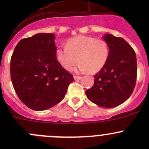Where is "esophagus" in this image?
<instances>
[{
    "instance_id": "1",
    "label": "esophagus",
    "mask_w": 149,
    "mask_h": 149,
    "mask_svg": "<svg viewBox=\"0 0 149 149\" xmlns=\"http://www.w3.org/2000/svg\"><path fill=\"white\" fill-rule=\"evenodd\" d=\"M73 78H74L75 80H80L81 79V76H73Z\"/></svg>"
}]
</instances>
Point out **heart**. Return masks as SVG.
<instances>
[{
  "label": "heart",
  "instance_id": "b5f03b06",
  "mask_svg": "<svg viewBox=\"0 0 149 149\" xmlns=\"http://www.w3.org/2000/svg\"><path fill=\"white\" fill-rule=\"evenodd\" d=\"M55 56L61 65L71 70L78 61L81 62L76 70L79 73H97L106 64L109 56V47L103 40L93 37L78 35L68 39L65 47L58 46Z\"/></svg>",
  "mask_w": 149,
  "mask_h": 149
}]
</instances>
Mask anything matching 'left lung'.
I'll list each match as a JSON object with an SVG mask.
<instances>
[{
    "mask_svg": "<svg viewBox=\"0 0 149 149\" xmlns=\"http://www.w3.org/2000/svg\"><path fill=\"white\" fill-rule=\"evenodd\" d=\"M109 56L104 66L94 75V86L86 91L87 98L101 107L112 108L125 102L133 93L137 78L134 49L121 37L105 34Z\"/></svg>",
    "mask_w": 149,
    "mask_h": 149,
    "instance_id": "8db88e82",
    "label": "left lung"
}]
</instances>
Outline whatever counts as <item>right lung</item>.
Listing matches in <instances>:
<instances>
[{"label": "right lung", "mask_w": 149, "mask_h": 149, "mask_svg": "<svg viewBox=\"0 0 149 149\" xmlns=\"http://www.w3.org/2000/svg\"><path fill=\"white\" fill-rule=\"evenodd\" d=\"M54 34L22 39L10 58V79L19 100L34 110H45L63 100L73 75L55 56Z\"/></svg>", "instance_id": "1"}]
</instances>
